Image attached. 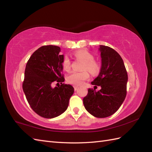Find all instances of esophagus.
<instances>
[{"label": "esophagus", "instance_id": "obj_1", "mask_svg": "<svg viewBox=\"0 0 152 152\" xmlns=\"http://www.w3.org/2000/svg\"><path fill=\"white\" fill-rule=\"evenodd\" d=\"M73 87H74V90L75 91H77L78 89V88H79V87L77 86H73Z\"/></svg>", "mask_w": 152, "mask_h": 152}]
</instances>
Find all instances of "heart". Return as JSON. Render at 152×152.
<instances>
[{
	"label": "heart",
	"instance_id": "heart-1",
	"mask_svg": "<svg viewBox=\"0 0 152 152\" xmlns=\"http://www.w3.org/2000/svg\"><path fill=\"white\" fill-rule=\"evenodd\" d=\"M74 56L84 61L82 69L84 71L81 72H72L67 76L66 80L68 83L71 84L80 86L89 78V74L86 70L92 74H96L100 70V65L98 61L94 59V55L87 50L81 49L77 50L74 53ZM62 66L66 71H68L70 69V59L66 55L63 58Z\"/></svg>",
	"mask_w": 152,
	"mask_h": 152
}]
</instances>
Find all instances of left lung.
Masks as SVG:
<instances>
[{
    "label": "left lung",
    "instance_id": "1",
    "mask_svg": "<svg viewBox=\"0 0 152 152\" xmlns=\"http://www.w3.org/2000/svg\"><path fill=\"white\" fill-rule=\"evenodd\" d=\"M99 50L102 66L91 84L100 86L101 89H89L83 103L92 115L105 118L115 113L125 99L128 76L123 59L117 51L103 45H99Z\"/></svg>",
    "mask_w": 152,
    "mask_h": 152
}]
</instances>
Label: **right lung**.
I'll return each mask as SVG.
<instances>
[{"label": "right lung", "mask_w": 152, "mask_h": 152, "mask_svg": "<svg viewBox=\"0 0 152 152\" xmlns=\"http://www.w3.org/2000/svg\"><path fill=\"white\" fill-rule=\"evenodd\" d=\"M60 48L44 45L32 54L26 63L23 90L31 109L39 115L53 118L66 111L74 93L70 84H64ZM54 81L60 86L52 87Z\"/></svg>", "instance_id": "right-lung-1"}]
</instances>
